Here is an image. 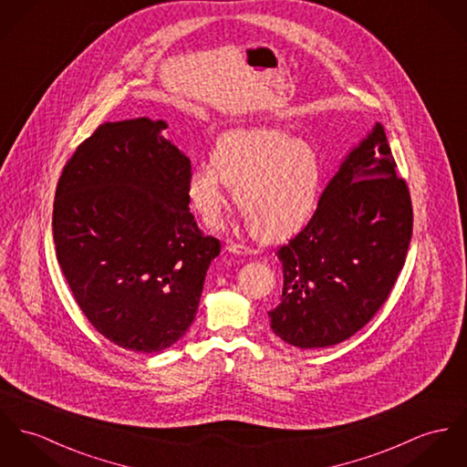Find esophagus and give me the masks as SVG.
Returning a JSON list of instances; mask_svg holds the SVG:
<instances>
[{"mask_svg":"<svg viewBox=\"0 0 467 467\" xmlns=\"http://www.w3.org/2000/svg\"><path fill=\"white\" fill-rule=\"evenodd\" d=\"M227 251L233 252V254H238V255H251V254H255V251L251 249V247L240 245V244H229V245H227Z\"/></svg>","mask_w":467,"mask_h":467,"instance_id":"34e87169","label":"esophagus"}]
</instances>
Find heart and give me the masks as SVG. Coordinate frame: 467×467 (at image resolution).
I'll use <instances>...</instances> for the list:
<instances>
[{"label": "heart", "mask_w": 467, "mask_h": 467, "mask_svg": "<svg viewBox=\"0 0 467 467\" xmlns=\"http://www.w3.org/2000/svg\"><path fill=\"white\" fill-rule=\"evenodd\" d=\"M227 184L254 231L277 240L298 231L313 215L322 184L317 149L279 128H236L222 133L210 161L186 178L190 206L215 222L225 206Z\"/></svg>", "instance_id": "heart-1"}]
</instances>
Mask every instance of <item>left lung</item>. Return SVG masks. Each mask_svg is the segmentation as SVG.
Returning <instances> with one entry per match:
<instances>
[{
    "label": "left lung",
    "mask_w": 467,
    "mask_h": 467,
    "mask_svg": "<svg viewBox=\"0 0 467 467\" xmlns=\"http://www.w3.org/2000/svg\"><path fill=\"white\" fill-rule=\"evenodd\" d=\"M384 126L343 158L309 223L281 247V304L272 330L298 348L337 345L388 300L412 236V204Z\"/></svg>",
    "instance_id": "left-lung-1"
}]
</instances>
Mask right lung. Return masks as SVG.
<instances>
[{
    "label": "right lung",
    "instance_id": "1",
    "mask_svg": "<svg viewBox=\"0 0 467 467\" xmlns=\"http://www.w3.org/2000/svg\"><path fill=\"white\" fill-rule=\"evenodd\" d=\"M149 117L99 126L57 184L53 238L74 300L98 332L142 354L193 322L220 242L188 208L190 160Z\"/></svg>",
    "mask_w": 467,
    "mask_h": 467
}]
</instances>
